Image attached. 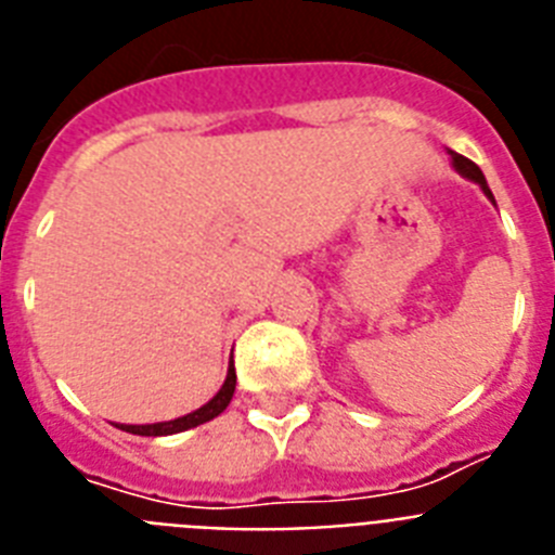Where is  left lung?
I'll list each match as a JSON object with an SVG mask.
<instances>
[{
	"mask_svg": "<svg viewBox=\"0 0 555 555\" xmlns=\"http://www.w3.org/2000/svg\"><path fill=\"white\" fill-rule=\"evenodd\" d=\"M450 158H453V166H455V171H459V175H464V178L475 180V183H478L480 189H483V194H487V197L492 199V203H494L492 191H489V185H487V178H483V171H480L478 166L473 164V160H469V158H464V155H459V152H453V150H450Z\"/></svg>",
	"mask_w": 555,
	"mask_h": 555,
	"instance_id": "1",
	"label": "left lung"
}]
</instances>
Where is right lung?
I'll use <instances>...</instances> for the list:
<instances>
[{"label": "right lung", "mask_w": 555, "mask_h": 555, "mask_svg": "<svg viewBox=\"0 0 555 555\" xmlns=\"http://www.w3.org/2000/svg\"><path fill=\"white\" fill-rule=\"evenodd\" d=\"M233 391H235V366H233V361H230L228 377H224L222 389H219L217 395L210 397V400L203 405V409L191 411V414H185V416H178V420H169V423L116 425V428L127 430V434H135V436H169V434H180V430L197 428V425L210 423L214 416H219L224 409H228L230 400H233Z\"/></svg>", "instance_id": "1"}]
</instances>
